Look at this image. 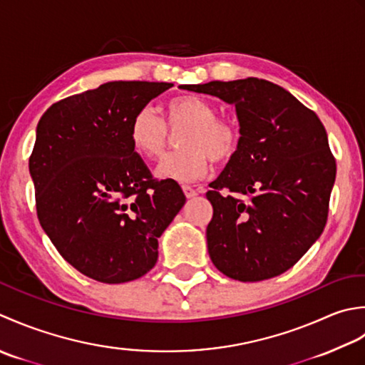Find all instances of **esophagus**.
<instances>
[{"mask_svg": "<svg viewBox=\"0 0 365 365\" xmlns=\"http://www.w3.org/2000/svg\"><path fill=\"white\" fill-rule=\"evenodd\" d=\"M182 192H184V195L187 197V198H193V197L198 195V190L192 189L190 185H182Z\"/></svg>", "mask_w": 365, "mask_h": 365, "instance_id": "esophagus-1", "label": "esophagus"}]
</instances>
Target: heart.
Instances as JSON below:
<instances>
[{"mask_svg": "<svg viewBox=\"0 0 365 365\" xmlns=\"http://www.w3.org/2000/svg\"><path fill=\"white\" fill-rule=\"evenodd\" d=\"M215 108L197 96H181L167 103V123L172 132H182V151L163 158L155 175L162 180L193 182L207 175L214 162H227L240 146V133L235 125L215 118ZM170 132L165 121L151 107L140 108L130 123V141L146 159H159L165 151Z\"/></svg>", "mask_w": 365, "mask_h": 365, "instance_id": "1", "label": "heart"}]
</instances>
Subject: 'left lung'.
<instances>
[{
    "label": "left lung",
    "mask_w": 365,
    "mask_h": 365,
    "mask_svg": "<svg viewBox=\"0 0 365 365\" xmlns=\"http://www.w3.org/2000/svg\"><path fill=\"white\" fill-rule=\"evenodd\" d=\"M181 88L230 103L240 123L237 151L206 193L214 210L206 228L214 266L240 282L280 276L322 236L328 219L336 160L323 123L262 78Z\"/></svg>",
    "instance_id": "left-lung-1"
}]
</instances>
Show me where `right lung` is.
<instances>
[{
	"instance_id": "right-lung-1",
	"label": "right lung",
	"mask_w": 365,
	"mask_h": 365,
	"mask_svg": "<svg viewBox=\"0 0 365 365\" xmlns=\"http://www.w3.org/2000/svg\"><path fill=\"white\" fill-rule=\"evenodd\" d=\"M173 86L108 81L53 103L36 128L29 175L43 232L66 262L103 284L151 271L159 237L185 203L133 151L130 123Z\"/></svg>"
}]
</instances>
